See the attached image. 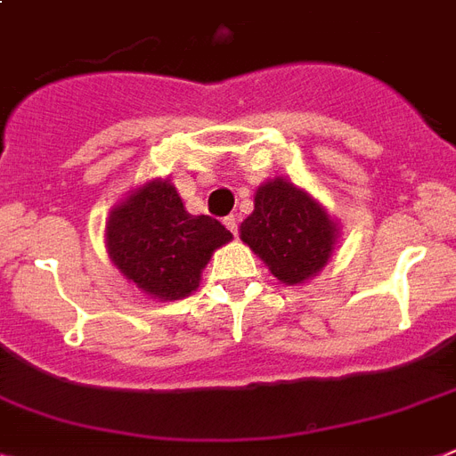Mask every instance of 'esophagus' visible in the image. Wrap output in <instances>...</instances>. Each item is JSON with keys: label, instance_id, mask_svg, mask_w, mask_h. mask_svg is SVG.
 <instances>
[{"label": "esophagus", "instance_id": "1", "mask_svg": "<svg viewBox=\"0 0 456 456\" xmlns=\"http://www.w3.org/2000/svg\"><path fill=\"white\" fill-rule=\"evenodd\" d=\"M225 228L232 232V235H237V225H240V221H237V216H225Z\"/></svg>", "mask_w": 456, "mask_h": 456}]
</instances>
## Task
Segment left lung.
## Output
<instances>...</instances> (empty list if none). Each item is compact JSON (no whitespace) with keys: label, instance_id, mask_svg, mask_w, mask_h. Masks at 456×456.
<instances>
[{"label":"left lung","instance_id":"obj_1","mask_svg":"<svg viewBox=\"0 0 456 456\" xmlns=\"http://www.w3.org/2000/svg\"><path fill=\"white\" fill-rule=\"evenodd\" d=\"M242 240L281 284L317 277L340 240V225L305 188L273 176L256 188L254 212L240 225Z\"/></svg>","mask_w":456,"mask_h":456}]
</instances>
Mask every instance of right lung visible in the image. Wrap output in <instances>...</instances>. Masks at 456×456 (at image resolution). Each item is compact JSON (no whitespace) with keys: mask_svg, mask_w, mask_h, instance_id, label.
Masks as SVG:
<instances>
[{"mask_svg":"<svg viewBox=\"0 0 456 456\" xmlns=\"http://www.w3.org/2000/svg\"><path fill=\"white\" fill-rule=\"evenodd\" d=\"M232 240L212 216L186 212L169 179H149L111 207L107 254L133 287L156 300H182L200 287L212 254Z\"/></svg>","mask_w":456,"mask_h":456,"instance_id":"1","label":"right lung"}]
</instances>
